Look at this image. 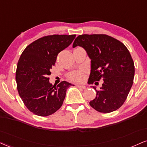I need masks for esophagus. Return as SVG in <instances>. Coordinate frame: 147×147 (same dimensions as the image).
Masks as SVG:
<instances>
[{"label": "esophagus", "instance_id": "34e87169", "mask_svg": "<svg viewBox=\"0 0 147 147\" xmlns=\"http://www.w3.org/2000/svg\"><path fill=\"white\" fill-rule=\"evenodd\" d=\"M77 87H78V88H81V89H84V90H85L86 88V87L85 86H84V85H77Z\"/></svg>", "mask_w": 147, "mask_h": 147}]
</instances>
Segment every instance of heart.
<instances>
[{
	"label": "heart",
	"instance_id": "obj_1",
	"mask_svg": "<svg viewBox=\"0 0 147 147\" xmlns=\"http://www.w3.org/2000/svg\"><path fill=\"white\" fill-rule=\"evenodd\" d=\"M86 73H87L86 69L82 68L81 70L71 72L69 74L68 77L70 81H75V82H83L86 79Z\"/></svg>",
	"mask_w": 147,
	"mask_h": 147
}]
</instances>
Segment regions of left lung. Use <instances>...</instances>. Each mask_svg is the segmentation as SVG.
<instances>
[{
    "label": "left lung",
    "instance_id": "8db88e82",
    "mask_svg": "<svg viewBox=\"0 0 147 147\" xmlns=\"http://www.w3.org/2000/svg\"><path fill=\"white\" fill-rule=\"evenodd\" d=\"M83 47L91 59L88 84H98L102 79L100 90L90 105L102 113L114 112L123 105L134 82L135 67L127 47L112 37L105 34L80 35L72 47Z\"/></svg>",
    "mask_w": 147,
    "mask_h": 147
}]
</instances>
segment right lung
<instances>
[{"label":"right lung","mask_w":147,"mask_h":147,"mask_svg":"<svg viewBox=\"0 0 147 147\" xmlns=\"http://www.w3.org/2000/svg\"><path fill=\"white\" fill-rule=\"evenodd\" d=\"M76 35L42 37L26 47L17 65L16 80L21 99L30 112L40 116L54 114L62 105L67 88L66 81L57 86L49 82L48 76L59 53L72 43Z\"/></svg>","instance_id":"add662e5"}]
</instances>
